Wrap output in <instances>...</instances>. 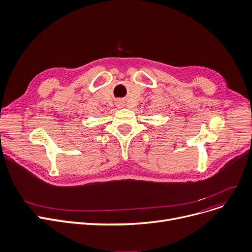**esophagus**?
I'll use <instances>...</instances> for the list:
<instances>
[{
  "instance_id": "1",
  "label": "esophagus",
  "mask_w": 252,
  "mask_h": 252,
  "mask_svg": "<svg viewBox=\"0 0 252 252\" xmlns=\"http://www.w3.org/2000/svg\"><path fill=\"white\" fill-rule=\"evenodd\" d=\"M116 106H117L118 108H122V107H123V102H117V103H116Z\"/></svg>"
}]
</instances>
